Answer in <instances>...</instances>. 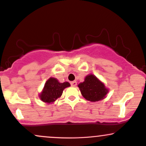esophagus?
Here are the masks:
<instances>
[{"mask_svg":"<svg viewBox=\"0 0 146 146\" xmlns=\"http://www.w3.org/2000/svg\"><path fill=\"white\" fill-rule=\"evenodd\" d=\"M71 85L72 86H75L77 85V82H76V81H73V82H71Z\"/></svg>","mask_w":146,"mask_h":146,"instance_id":"esophagus-1","label":"esophagus"}]
</instances>
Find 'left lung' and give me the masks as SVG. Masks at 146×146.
Masks as SVG:
<instances>
[{
	"mask_svg": "<svg viewBox=\"0 0 146 146\" xmlns=\"http://www.w3.org/2000/svg\"><path fill=\"white\" fill-rule=\"evenodd\" d=\"M78 87L84 98L90 102L103 100L108 92L104 84L93 74L87 75L84 81L79 84Z\"/></svg>",
	"mask_w": 146,
	"mask_h": 146,
	"instance_id": "1",
	"label": "left lung"
}]
</instances>
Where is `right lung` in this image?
<instances>
[{"instance_id": "obj_1", "label": "right lung", "mask_w": 146, "mask_h": 146, "mask_svg": "<svg viewBox=\"0 0 146 146\" xmlns=\"http://www.w3.org/2000/svg\"><path fill=\"white\" fill-rule=\"evenodd\" d=\"M70 86L71 85L67 82L60 83L56 78H50L46 82L42 91L39 95L40 98L45 103H53L61 96L63 90Z\"/></svg>"}]
</instances>
